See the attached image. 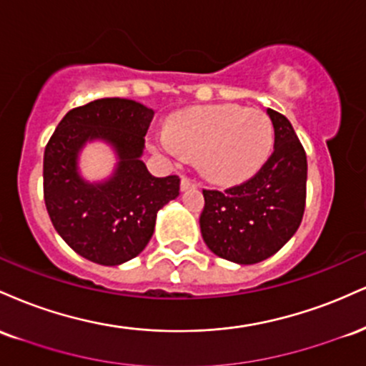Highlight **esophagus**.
Segmentation results:
<instances>
[{"label":"esophagus","mask_w":366,"mask_h":366,"mask_svg":"<svg viewBox=\"0 0 366 366\" xmlns=\"http://www.w3.org/2000/svg\"><path fill=\"white\" fill-rule=\"evenodd\" d=\"M196 186L197 184L194 182V180L186 177V175H182V179H180V189H182V191H187V189L196 187Z\"/></svg>","instance_id":"34e87169"}]
</instances>
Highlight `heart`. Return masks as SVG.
<instances>
[{"mask_svg":"<svg viewBox=\"0 0 366 366\" xmlns=\"http://www.w3.org/2000/svg\"><path fill=\"white\" fill-rule=\"evenodd\" d=\"M274 127L263 112L239 104H203L172 115L154 139L159 153L197 159L217 182L232 184L253 175L268 158Z\"/></svg>","mask_w":366,"mask_h":366,"instance_id":"1","label":"heart"}]
</instances>
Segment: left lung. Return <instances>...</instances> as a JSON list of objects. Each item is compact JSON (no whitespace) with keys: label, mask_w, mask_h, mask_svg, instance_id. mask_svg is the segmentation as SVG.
<instances>
[{"label":"left lung","mask_w":366,"mask_h":366,"mask_svg":"<svg viewBox=\"0 0 366 366\" xmlns=\"http://www.w3.org/2000/svg\"><path fill=\"white\" fill-rule=\"evenodd\" d=\"M274 153L237 186L203 189L201 234L220 258L253 264L270 258L296 234L306 207L308 163L301 141L282 113L268 108Z\"/></svg>","instance_id":"8db88e82"}]
</instances>
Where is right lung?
Masks as SVG:
<instances>
[{
	"label": "right lung",
	"instance_id": "add662e5",
	"mask_svg": "<svg viewBox=\"0 0 366 366\" xmlns=\"http://www.w3.org/2000/svg\"><path fill=\"white\" fill-rule=\"evenodd\" d=\"M153 115L132 99H96L66 113L46 144V209L63 241L89 262L115 267L139 254L158 209L179 196V175L154 177L141 162ZM96 137L112 142L121 162L108 183L91 187L78 177L76 153Z\"/></svg>",
	"mask_w": 366,
	"mask_h": 366
}]
</instances>
